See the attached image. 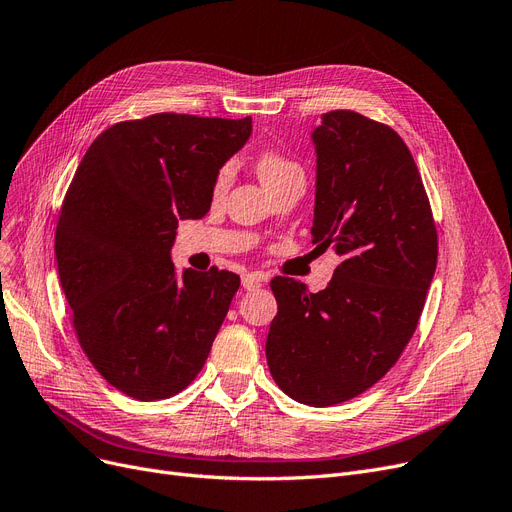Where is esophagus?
<instances>
[{"label": "esophagus", "mask_w": 512, "mask_h": 512, "mask_svg": "<svg viewBox=\"0 0 512 512\" xmlns=\"http://www.w3.org/2000/svg\"><path fill=\"white\" fill-rule=\"evenodd\" d=\"M263 284V274L259 272H249L242 276V286L247 288V291H255V288H259Z\"/></svg>", "instance_id": "1"}]
</instances>
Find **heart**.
<instances>
[{"label":"heart","mask_w":512,"mask_h":512,"mask_svg":"<svg viewBox=\"0 0 512 512\" xmlns=\"http://www.w3.org/2000/svg\"><path fill=\"white\" fill-rule=\"evenodd\" d=\"M255 169L259 173V180L265 184L270 192L280 186L282 182H286L288 177L293 175H303V169L297 161H293L291 157H286V154L278 152V150H263L257 154L255 159ZM230 177H232V169L230 165L219 167V171L213 177V184H211V194L215 198H219L224 194L230 186Z\"/></svg>","instance_id":"obj_1"}]
</instances>
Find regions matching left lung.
<instances>
[{
	"instance_id": "1",
	"label": "left lung",
	"mask_w": 512,
	"mask_h": 512,
	"mask_svg": "<svg viewBox=\"0 0 512 512\" xmlns=\"http://www.w3.org/2000/svg\"><path fill=\"white\" fill-rule=\"evenodd\" d=\"M316 144L318 253L343 261L320 293L276 276L265 355L276 385L307 406H335L379 383L418 326L437 265V230L404 140L353 110H330Z\"/></svg>"
}]
</instances>
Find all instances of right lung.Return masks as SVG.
<instances>
[{
    "label": "right lung",
    "mask_w": 512,
    "mask_h": 512,
    "mask_svg": "<svg viewBox=\"0 0 512 512\" xmlns=\"http://www.w3.org/2000/svg\"><path fill=\"white\" fill-rule=\"evenodd\" d=\"M251 117L159 113L104 129L66 190L56 263L75 335L115 389L154 402L203 370L240 278L175 276L177 221L211 207L213 177L247 144Z\"/></svg>",
    "instance_id": "obj_1"
}]
</instances>
